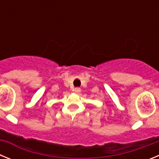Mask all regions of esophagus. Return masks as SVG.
I'll list each match as a JSON object with an SVG mask.
<instances>
[{
  "instance_id": "esophagus-1",
  "label": "esophagus",
  "mask_w": 159,
  "mask_h": 159,
  "mask_svg": "<svg viewBox=\"0 0 159 159\" xmlns=\"http://www.w3.org/2000/svg\"><path fill=\"white\" fill-rule=\"evenodd\" d=\"M80 88H74V89H73V92H75V93H76V94H78V93H80Z\"/></svg>"
}]
</instances>
